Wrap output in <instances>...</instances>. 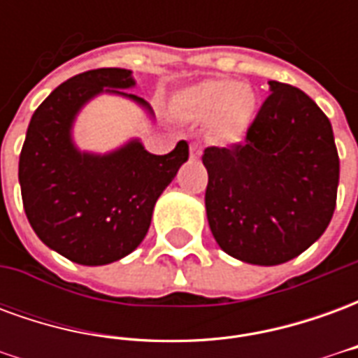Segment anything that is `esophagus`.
Instances as JSON below:
<instances>
[{
    "label": "esophagus",
    "mask_w": 358,
    "mask_h": 358,
    "mask_svg": "<svg viewBox=\"0 0 358 358\" xmlns=\"http://www.w3.org/2000/svg\"><path fill=\"white\" fill-rule=\"evenodd\" d=\"M199 157H201V145H199V143H192V145H189V159H192V161H197Z\"/></svg>",
    "instance_id": "esophagus-1"
}]
</instances>
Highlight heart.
<instances>
[{"label": "heart", "instance_id": "obj_1", "mask_svg": "<svg viewBox=\"0 0 358 358\" xmlns=\"http://www.w3.org/2000/svg\"><path fill=\"white\" fill-rule=\"evenodd\" d=\"M172 110L187 122H205L215 143H240L255 122L259 97L248 84L232 78H209L180 90L172 97Z\"/></svg>", "mask_w": 358, "mask_h": 358}]
</instances>
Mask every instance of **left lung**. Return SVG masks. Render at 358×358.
Segmentation results:
<instances>
[{
	"label": "left lung",
	"mask_w": 358,
	"mask_h": 358,
	"mask_svg": "<svg viewBox=\"0 0 358 358\" xmlns=\"http://www.w3.org/2000/svg\"><path fill=\"white\" fill-rule=\"evenodd\" d=\"M243 143L207 148L205 209L220 249L238 261H292L328 228L339 157L328 117L305 92L270 80Z\"/></svg>",
	"instance_id": "left-lung-1"
}]
</instances>
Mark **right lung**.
Listing matches in <instances>:
<instances>
[{"label":"right lung","mask_w":358,"mask_h":358,"mask_svg":"<svg viewBox=\"0 0 358 358\" xmlns=\"http://www.w3.org/2000/svg\"><path fill=\"white\" fill-rule=\"evenodd\" d=\"M132 71L97 69L76 74L34 110L19 159V184L28 222L59 255L101 266L130 255L151 224L153 207L189 149L184 140L166 155H153L140 138L107 153L82 151L74 141L76 117L94 97L118 95L148 113L130 94Z\"/></svg>","instance_id":"1"}]
</instances>
